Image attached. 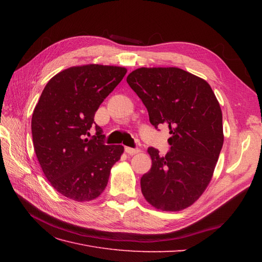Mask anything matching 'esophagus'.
<instances>
[{"label": "esophagus", "instance_id": "esophagus-1", "mask_svg": "<svg viewBox=\"0 0 262 262\" xmlns=\"http://www.w3.org/2000/svg\"><path fill=\"white\" fill-rule=\"evenodd\" d=\"M124 149H125V152L128 153L129 155H134V154L141 152L140 148H132V147H129V146H126Z\"/></svg>", "mask_w": 262, "mask_h": 262}]
</instances>
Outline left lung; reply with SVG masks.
<instances>
[{
    "instance_id": "obj_1",
    "label": "left lung",
    "mask_w": 262,
    "mask_h": 262,
    "mask_svg": "<svg viewBox=\"0 0 262 262\" xmlns=\"http://www.w3.org/2000/svg\"><path fill=\"white\" fill-rule=\"evenodd\" d=\"M126 82L146 107L149 122L167 125L165 156L148 147L152 167L141 178L146 201L162 211H180L207 189L223 146L222 110L203 78L178 68H140Z\"/></svg>"
}]
</instances>
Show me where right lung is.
Instances as JSON below:
<instances>
[{"label": "right lung", "mask_w": 262, "mask_h": 262, "mask_svg": "<svg viewBox=\"0 0 262 262\" xmlns=\"http://www.w3.org/2000/svg\"><path fill=\"white\" fill-rule=\"evenodd\" d=\"M125 73V68L100 64L63 70L46 85L35 107L31 133L38 162L51 186L69 199L98 198L123 153L122 145L104 144L94 117ZM94 125L97 133L89 139Z\"/></svg>", "instance_id": "add662e5"}]
</instances>
